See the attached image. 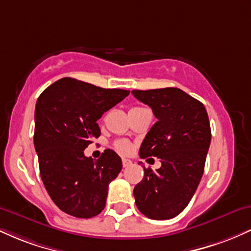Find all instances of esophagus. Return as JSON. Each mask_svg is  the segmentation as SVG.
<instances>
[{"label": "esophagus", "instance_id": "esophagus-1", "mask_svg": "<svg viewBox=\"0 0 251 251\" xmlns=\"http://www.w3.org/2000/svg\"><path fill=\"white\" fill-rule=\"evenodd\" d=\"M131 164H132L131 160L126 159V158H123V166H124V168H128V166L131 165Z\"/></svg>", "mask_w": 251, "mask_h": 251}]
</instances>
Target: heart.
Returning a JSON list of instances; mask_svg holds the SVG:
<instances>
[{
  "instance_id": "b5f03b06",
  "label": "heart",
  "mask_w": 251,
  "mask_h": 251,
  "mask_svg": "<svg viewBox=\"0 0 251 251\" xmlns=\"http://www.w3.org/2000/svg\"><path fill=\"white\" fill-rule=\"evenodd\" d=\"M114 146H116L118 151L123 152V153H127V152H129V150H131V145L126 140H118L114 144Z\"/></svg>"
}]
</instances>
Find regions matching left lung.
Listing matches in <instances>:
<instances>
[{
  "mask_svg": "<svg viewBox=\"0 0 251 251\" xmlns=\"http://www.w3.org/2000/svg\"><path fill=\"white\" fill-rule=\"evenodd\" d=\"M152 108L157 123L140 146V158L157 157L162 166L144 168L134 186L135 205L151 220H170L188 206L204 172L211 142L204 105L179 88L132 91Z\"/></svg>",
  "mask_w": 251,
  "mask_h": 251,
  "instance_id": "obj_1",
  "label": "left lung"
}]
</instances>
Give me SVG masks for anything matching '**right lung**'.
Listing matches in <instances>:
<instances>
[{"label": "right lung", "instance_id": "1", "mask_svg": "<svg viewBox=\"0 0 251 251\" xmlns=\"http://www.w3.org/2000/svg\"><path fill=\"white\" fill-rule=\"evenodd\" d=\"M129 94L72 77L51 83L35 106L34 146L40 175L51 201L77 218H91L105 208L108 184L122 171V158L105 150L99 159L83 154L100 135L98 119Z\"/></svg>", "mask_w": 251, "mask_h": 251}]
</instances>
